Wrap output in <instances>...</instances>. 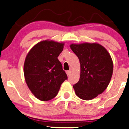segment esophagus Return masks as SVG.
Listing matches in <instances>:
<instances>
[{
    "label": "esophagus",
    "instance_id": "1",
    "mask_svg": "<svg viewBox=\"0 0 129 129\" xmlns=\"http://www.w3.org/2000/svg\"><path fill=\"white\" fill-rule=\"evenodd\" d=\"M70 73H71V72H70V70H67V71H66V73H67V75L68 76L70 75Z\"/></svg>",
    "mask_w": 129,
    "mask_h": 129
}]
</instances>
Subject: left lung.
I'll list each match as a JSON object with an SVG mask.
<instances>
[{"instance_id":"8db88e82","label":"left lung","mask_w":129,"mask_h":129,"mask_svg":"<svg viewBox=\"0 0 129 129\" xmlns=\"http://www.w3.org/2000/svg\"><path fill=\"white\" fill-rule=\"evenodd\" d=\"M70 47L80 63V80L73 85L75 94L83 100H92L108 87L113 72L112 58L97 43H72Z\"/></svg>"}]
</instances>
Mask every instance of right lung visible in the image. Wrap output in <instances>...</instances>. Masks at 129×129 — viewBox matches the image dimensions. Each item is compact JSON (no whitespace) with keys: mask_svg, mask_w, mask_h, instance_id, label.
<instances>
[{"mask_svg":"<svg viewBox=\"0 0 129 129\" xmlns=\"http://www.w3.org/2000/svg\"><path fill=\"white\" fill-rule=\"evenodd\" d=\"M64 43L51 40L41 41L30 49L24 64L25 83L40 100L48 101L56 96L67 74L57 57Z\"/></svg>","mask_w":129,"mask_h":129,"instance_id":"1","label":"right lung"}]
</instances>
